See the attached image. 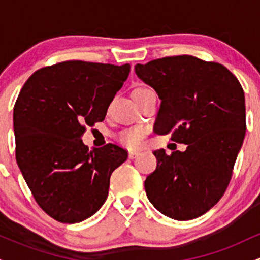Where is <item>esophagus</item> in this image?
Returning a JSON list of instances; mask_svg holds the SVG:
<instances>
[{"label":"esophagus","mask_w":260,"mask_h":260,"mask_svg":"<svg viewBox=\"0 0 260 260\" xmlns=\"http://www.w3.org/2000/svg\"><path fill=\"white\" fill-rule=\"evenodd\" d=\"M139 155V151H129V153H128V157H129V159H134V157H137Z\"/></svg>","instance_id":"34e87169"}]
</instances>
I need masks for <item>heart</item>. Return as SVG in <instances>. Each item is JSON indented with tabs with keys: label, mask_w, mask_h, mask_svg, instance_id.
<instances>
[{
	"label": "heart",
	"mask_w": 260,
	"mask_h": 260,
	"mask_svg": "<svg viewBox=\"0 0 260 260\" xmlns=\"http://www.w3.org/2000/svg\"><path fill=\"white\" fill-rule=\"evenodd\" d=\"M145 90H148V88H138L136 89V90H133V94ZM145 134H147V129H145L144 127L136 126L132 128H127V129L118 133L117 140L123 145V147H126L128 149H137L142 145Z\"/></svg>",
	"instance_id": "heart-1"
}]
</instances>
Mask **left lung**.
Listing matches in <instances>:
<instances>
[{
    "label": "left lung",
    "instance_id": "8db88e82",
    "mask_svg": "<svg viewBox=\"0 0 260 260\" xmlns=\"http://www.w3.org/2000/svg\"><path fill=\"white\" fill-rule=\"evenodd\" d=\"M161 99L155 133H171L184 151L155 150L156 170L144 182L148 199L175 220H192L221 199L246 134L242 86L225 66L194 56L137 64Z\"/></svg>",
    "mask_w": 260,
    "mask_h": 260
}]
</instances>
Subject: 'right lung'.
I'll return each instance as SVG.
<instances>
[{"instance_id":"obj_1","label":"right lung","mask_w":260,"mask_h":260,"mask_svg":"<svg viewBox=\"0 0 260 260\" xmlns=\"http://www.w3.org/2000/svg\"><path fill=\"white\" fill-rule=\"evenodd\" d=\"M131 66L64 61L29 77L13 109L16 160L35 202L52 219L76 223L94 215L110 177L128 153L116 144L89 150L86 126L104 121Z\"/></svg>"}]
</instances>
